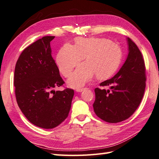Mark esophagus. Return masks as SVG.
I'll use <instances>...</instances> for the list:
<instances>
[{"mask_svg":"<svg viewBox=\"0 0 159 159\" xmlns=\"http://www.w3.org/2000/svg\"><path fill=\"white\" fill-rule=\"evenodd\" d=\"M86 88H82V89H77L76 91H77V92H79V93H81V92H82L83 90H86Z\"/></svg>","mask_w":159,"mask_h":159,"instance_id":"34e87169","label":"esophagus"}]
</instances>
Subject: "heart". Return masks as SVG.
<instances>
[{
	"label": "heart",
	"instance_id": "obj_1",
	"mask_svg": "<svg viewBox=\"0 0 159 159\" xmlns=\"http://www.w3.org/2000/svg\"><path fill=\"white\" fill-rule=\"evenodd\" d=\"M85 56L86 62L77 66L68 80L70 87H82L96 75L98 79L112 75L120 65L122 50L117 43L105 38H77L75 45L66 43L59 50L56 64L60 72L68 77Z\"/></svg>",
	"mask_w": 159,
	"mask_h": 159
}]
</instances>
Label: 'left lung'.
<instances>
[{"mask_svg": "<svg viewBox=\"0 0 159 159\" xmlns=\"http://www.w3.org/2000/svg\"><path fill=\"white\" fill-rule=\"evenodd\" d=\"M127 42L129 54L124 65L112 78L100 84L109 89H94V113L109 123L122 122L133 115L145 91L146 67L142 54L130 38Z\"/></svg>", "mask_w": 159, "mask_h": 159, "instance_id": "1", "label": "left lung"}]
</instances>
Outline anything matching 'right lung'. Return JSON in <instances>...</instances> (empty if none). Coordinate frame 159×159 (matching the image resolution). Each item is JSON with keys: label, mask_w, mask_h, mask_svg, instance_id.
<instances>
[{"label": "right lung", "mask_w": 159, "mask_h": 159, "mask_svg": "<svg viewBox=\"0 0 159 159\" xmlns=\"http://www.w3.org/2000/svg\"><path fill=\"white\" fill-rule=\"evenodd\" d=\"M54 37H43L24 49L14 73L20 109L32 124L45 129L56 127L67 118L74 95L73 89L53 90L65 84L52 56Z\"/></svg>", "instance_id": "1"}]
</instances>
